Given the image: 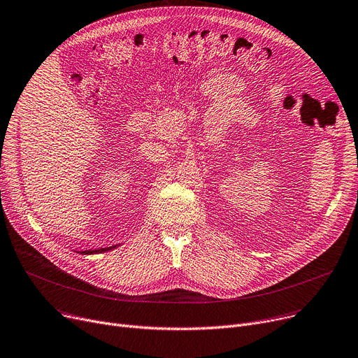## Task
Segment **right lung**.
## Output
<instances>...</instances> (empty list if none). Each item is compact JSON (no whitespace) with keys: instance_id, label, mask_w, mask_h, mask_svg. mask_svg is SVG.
I'll list each match as a JSON object with an SVG mask.
<instances>
[{"instance_id":"right-lung-1","label":"right lung","mask_w":358,"mask_h":358,"mask_svg":"<svg viewBox=\"0 0 358 358\" xmlns=\"http://www.w3.org/2000/svg\"><path fill=\"white\" fill-rule=\"evenodd\" d=\"M115 247H108V248H100V250H94V251H91V250H88V251H83L81 254H97V252H104V251H108V250H113Z\"/></svg>"}]
</instances>
